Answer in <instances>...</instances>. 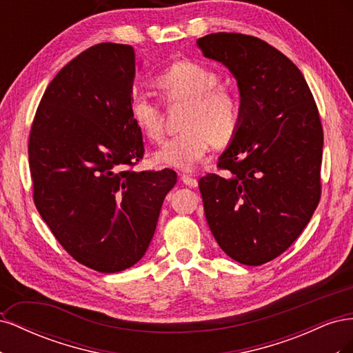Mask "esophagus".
<instances>
[{"instance_id":"1","label":"esophagus","mask_w":353,"mask_h":353,"mask_svg":"<svg viewBox=\"0 0 353 353\" xmlns=\"http://www.w3.org/2000/svg\"><path fill=\"white\" fill-rule=\"evenodd\" d=\"M181 181H183V183H184L185 185H188V187H191V188H194V187L199 185L197 179H196L193 175H190V174H183V175H181Z\"/></svg>"}]
</instances>
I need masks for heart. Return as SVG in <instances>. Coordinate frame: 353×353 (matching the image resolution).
<instances>
[{"label": "heart", "mask_w": 353, "mask_h": 353, "mask_svg": "<svg viewBox=\"0 0 353 353\" xmlns=\"http://www.w3.org/2000/svg\"><path fill=\"white\" fill-rule=\"evenodd\" d=\"M218 73L196 61H178L154 78V85L168 104L187 103L183 128L154 153L157 163L191 170L215 141L227 144L239 130L240 105L228 88L218 85ZM131 112L138 130L150 141L163 134V116L157 101L137 95Z\"/></svg>", "instance_id": "heart-1"}]
</instances>
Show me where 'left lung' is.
Instances as JSON below:
<instances>
[{
    "instance_id": "obj_1",
    "label": "left lung",
    "mask_w": 353,
    "mask_h": 353,
    "mask_svg": "<svg viewBox=\"0 0 353 353\" xmlns=\"http://www.w3.org/2000/svg\"><path fill=\"white\" fill-rule=\"evenodd\" d=\"M236 77L240 125L218 172L199 179L219 248L259 266L301 236L321 199L323 125L302 72L259 38L218 32L197 41Z\"/></svg>"
}]
</instances>
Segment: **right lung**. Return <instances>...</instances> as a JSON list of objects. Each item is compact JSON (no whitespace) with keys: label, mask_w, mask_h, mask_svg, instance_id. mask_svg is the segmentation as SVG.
Returning a JSON list of instances; mask_svg holds the SVG:
<instances>
[{"label":"right lung","mask_w":353,"mask_h":353,"mask_svg":"<svg viewBox=\"0 0 353 353\" xmlns=\"http://www.w3.org/2000/svg\"><path fill=\"white\" fill-rule=\"evenodd\" d=\"M135 52L101 42L50 82L29 131L34 201L72 258L112 274L131 268L150 244L172 169L134 168L144 157L131 112Z\"/></svg>","instance_id":"obj_1"}]
</instances>
